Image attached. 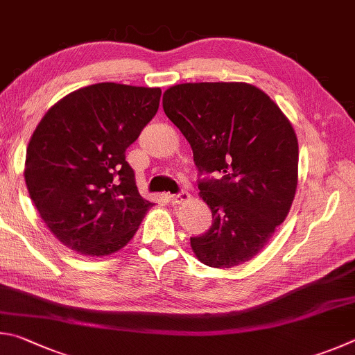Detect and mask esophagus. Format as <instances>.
<instances>
[{
  "label": "esophagus",
  "mask_w": 355,
  "mask_h": 355,
  "mask_svg": "<svg viewBox=\"0 0 355 355\" xmlns=\"http://www.w3.org/2000/svg\"><path fill=\"white\" fill-rule=\"evenodd\" d=\"M189 200H190V193L187 190H181L179 193L170 196V201L173 204H182V202H187Z\"/></svg>",
  "instance_id": "34e87169"
}]
</instances>
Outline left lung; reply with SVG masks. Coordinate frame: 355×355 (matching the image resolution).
Returning <instances> with one entry per match:
<instances>
[{
  "label": "left lung",
  "instance_id": "left-lung-1",
  "mask_svg": "<svg viewBox=\"0 0 355 355\" xmlns=\"http://www.w3.org/2000/svg\"><path fill=\"white\" fill-rule=\"evenodd\" d=\"M162 103L193 149L200 196L212 210V226L190 239L191 250L214 268L248 262L293 202V126L266 93L245 83L173 85Z\"/></svg>",
  "mask_w": 355,
  "mask_h": 355
}]
</instances>
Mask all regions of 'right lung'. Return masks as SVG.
<instances>
[{"mask_svg": "<svg viewBox=\"0 0 355 355\" xmlns=\"http://www.w3.org/2000/svg\"><path fill=\"white\" fill-rule=\"evenodd\" d=\"M162 90L93 84L62 98L35 128L24 181L42 220L84 256H109L134 237L153 206L126 149L159 109Z\"/></svg>", "mask_w": 355, "mask_h": 355, "instance_id": "right-lung-1", "label": "right lung"}]
</instances>
